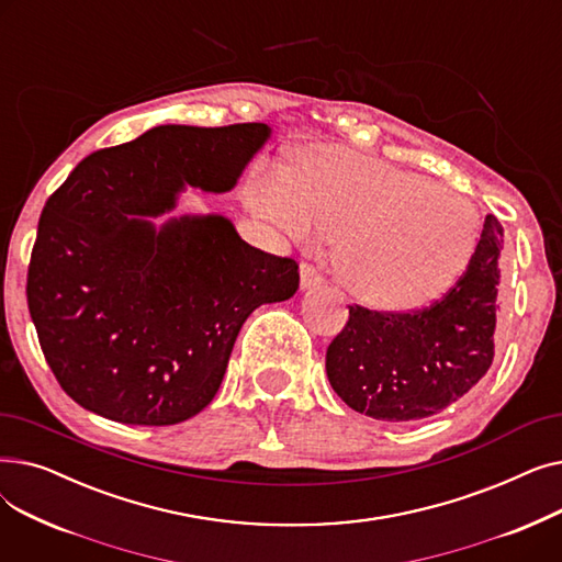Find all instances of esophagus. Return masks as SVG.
Here are the masks:
<instances>
[{
    "label": "esophagus",
    "instance_id": "esophagus-1",
    "mask_svg": "<svg viewBox=\"0 0 562 562\" xmlns=\"http://www.w3.org/2000/svg\"><path fill=\"white\" fill-rule=\"evenodd\" d=\"M321 284H326V280H323V276L314 269V266L310 263H303L301 266V289L307 291V289H316Z\"/></svg>",
    "mask_w": 562,
    "mask_h": 562
}]
</instances>
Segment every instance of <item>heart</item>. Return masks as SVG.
<instances>
[{
  "label": "heart",
  "mask_w": 562,
  "mask_h": 562,
  "mask_svg": "<svg viewBox=\"0 0 562 562\" xmlns=\"http://www.w3.org/2000/svg\"><path fill=\"white\" fill-rule=\"evenodd\" d=\"M250 210L296 244L335 236L333 271L378 312L419 310L447 293L476 252L481 216L467 195L371 157L318 150L289 172H257Z\"/></svg>",
  "instance_id": "1"
}]
</instances>
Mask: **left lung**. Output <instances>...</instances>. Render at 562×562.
Masks as SVG:
<instances>
[{"label":"left lung","mask_w":562,"mask_h":562,"mask_svg":"<svg viewBox=\"0 0 562 562\" xmlns=\"http://www.w3.org/2000/svg\"><path fill=\"white\" fill-rule=\"evenodd\" d=\"M504 227L485 216L467 271L445 299L412 314L350 307L326 352L337 396L378 422L439 415L487 373L494 360L498 255Z\"/></svg>","instance_id":"8db88e82"}]
</instances>
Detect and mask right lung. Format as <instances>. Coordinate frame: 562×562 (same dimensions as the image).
I'll list each match as a JSON object with an SVG mask.
<instances>
[{"label": "right lung", "instance_id": "obj_1", "mask_svg": "<svg viewBox=\"0 0 562 562\" xmlns=\"http://www.w3.org/2000/svg\"><path fill=\"white\" fill-rule=\"evenodd\" d=\"M271 134L159 125L86 157L47 200L26 301L52 373L81 407L130 426L195 417L246 318L296 293V261L248 246L223 214L155 223L187 187L232 191Z\"/></svg>", "mask_w": 562, "mask_h": 562}]
</instances>
